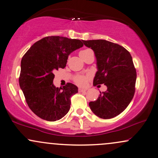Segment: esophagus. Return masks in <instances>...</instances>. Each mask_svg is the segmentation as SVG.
Here are the masks:
<instances>
[{
  "instance_id": "obj_1",
  "label": "esophagus",
  "mask_w": 158,
  "mask_h": 158,
  "mask_svg": "<svg viewBox=\"0 0 158 158\" xmlns=\"http://www.w3.org/2000/svg\"><path fill=\"white\" fill-rule=\"evenodd\" d=\"M86 90H87V89H82V88H79V92H86Z\"/></svg>"
}]
</instances>
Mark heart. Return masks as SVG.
<instances>
[{
	"instance_id": "b5f03b06",
	"label": "heart",
	"mask_w": 158,
	"mask_h": 158,
	"mask_svg": "<svg viewBox=\"0 0 158 158\" xmlns=\"http://www.w3.org/2000/svg\"><path fill=\"white\" fill-rule=\"evenodd\" d=\"M92 52V50L90 49H84L82 50L79 52V56L81 57V59H83L84 56H85L86 55H87L89 53ZM89 78V75H79L77 76L76 78H75V82L78 84L79 86H84L85 85V84L86 83V81L87 79Z\"/></svg>"
}]
</instances>
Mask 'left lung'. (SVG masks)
Returning a JSON list of instances; mask_svg holds the SVG:
<instances>
[{"instance_id":"left-lung-1","label":"left lung","mask_w":158,"mask_h":158,"mask_svg":"<svg viewBox=\"0 0 158 158\" xmlns=\"http://www.w3.org/2000/svg\"><path fill=\"white\" fill-rule=\"evenodd\" d=\"M82 41L96 57L97 72L93 84H104L107 87L89 105L97 117L113 118L125 110L134 97L137 74L132 58L123 46L106 40Z\"/></svg>"}]
</instances>
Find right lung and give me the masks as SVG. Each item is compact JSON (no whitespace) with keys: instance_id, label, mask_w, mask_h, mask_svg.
Wrapping results in <instances>:
<instances>
[{"instance_id":"right-lung-1","label":"right lung","mask_w":158,"mask_h":158,"mask_svg":"<svg viewBox=\"0 0 158 158\" xmlns=\"http://www.w3.org/2000/svg\"><path fill=\"white\" fill-rule=\"evenodd\" d=\"M83 45L79 39L47 36L35 42L22 58L20 87L29 108L40 118L54 122L69 111L70 97L78 87L72 83L56 87L54 72L65 67L69 55Z\"/></svg>"}]
</instances>
